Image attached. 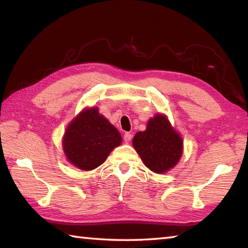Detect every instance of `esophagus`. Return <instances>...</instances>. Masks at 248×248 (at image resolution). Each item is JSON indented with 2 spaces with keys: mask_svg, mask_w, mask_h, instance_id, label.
I'll return each instance as SVG.
<instances>
[{
  "mask_svg": "<svg viewBox=\"0 0 248 248\" xmlns=\"http://www.w3.org/2000/svg\"><path fill=\"white\" fill-rule=\"evenodd\" d=\"M131 139H132V134L130 133V132H125L124 133V142H130L131 141Z\"/></svg>",
  "mask_w": 248,
  "mask_h": 248,
  "instance_id": "obj_1",
  "label": "esophagus"
}]
</instances>
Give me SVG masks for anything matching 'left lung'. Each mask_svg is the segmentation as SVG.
Listing matches in <instances>:
<instances>
[{"label":"left lung","instance_id":"8db88e82","mask_svg":"<svg viewBox=\"0 0 248 248\" xmlns=\"http://www.w3.org/2000/svg\"><path fill=\"white\" fill-rule=\"evenodd\" d=\"M132 144L144 165L155 173L172 169L183 153L182 138L164 114H156L148 120L145 131L138 132Z\"/></svg>","mask_w":248,"mask_h":248}]
</instances>
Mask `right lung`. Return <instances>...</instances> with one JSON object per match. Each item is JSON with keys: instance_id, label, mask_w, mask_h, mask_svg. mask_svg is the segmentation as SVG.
Here are the masks:
<instances>
[{"instance_id": "right-lung-1", "label": "right lung", "mask_w": 248, "mask_h": 248, "mask_svg": "<svg viewBox=\"0 0 248 248\" xmlns=\"http://www.w3.org/2000/svg\"><path fill=\"white\" fill-rule=\"evenodd\" d=\"M123 142L120 133L95 106L81 110L62 137L67 160L81 170L97 168Z\"/></svg>"}]
</instances>
